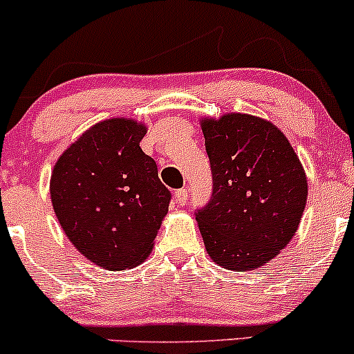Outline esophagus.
I'll list each match as a JSON object with an SVG mask.
<instances>
[{"label": "esophagus", "instance_id": "34e87169", "mask_svg": "<svg viewBox=\"0 0 354 354\" xmlns=\"http://www.w3.org/2000/svg\"><path fill=\"white\" fill-rule=\"evenodd\" d=\"M174 201L178 206H185L188 201V191L186 189H176L174 191Z\"/></svg>", "mask_w": 354, "mask_h": 354}]
</instances>
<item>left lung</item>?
Instances as JSON below:
<instances>
[{"label":"left lung","instance_id":"left-lung-1","mask_svg":"<svg viewBox=\"0 0 354 354\" xmlns=\"http://www.w3.org/2000/svg\"><path fill=\"white\" fill-rule=\"evenodd\" d=\"M213 196L198 211L209 258L233 271H251L286 248L308 200L304 168L271 121L246 113L200 118Z\"/></svg>","mask_w":354,"mask_h":354}]
</instances>
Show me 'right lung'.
Here are the masks:
<instances>
[{"mask_svg": "<svg viewBox=\"0 0 354 354\" xmlns=\"http://www.w3.org/2000/svg\"><path fill=\"white\" fill-rule=\"evenodd\" d=\"M143 121L109 118L64 149L50 180L53 209L73 246L104 270L140 265L153 251L169 191L140 148Z\"/></svg>", "mask_w": 354, "mask_h": 354, "instance_id": "add662e5", "label": "right lung"}]
</instances>
